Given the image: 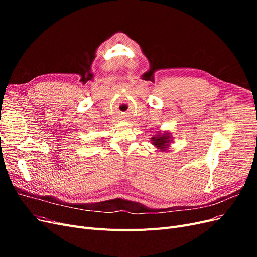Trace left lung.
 <instances>
[{"instance_id": "obj_1", "label": "left lung", "mask_w": 257, "mask_h": 257, "mask_svg": "<svg viewBox=\"0 0 257 257\" xmlns=\"http://www.w3.org/2000/svg\"><path fill=\"white\" fill-rule=\"evenodd\" d=\"M151 142L152 145L157 148L160 151H167L169 145L173 143L172 141V135L168 132H162L159 131L157 134H155L153 137H151Z\"/></svg>"}]
</instances>
